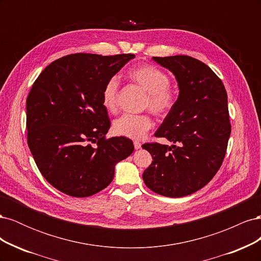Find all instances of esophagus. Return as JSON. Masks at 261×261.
<instances>
[{
	"label": "esophagus",
	"mask_w": 261,
	"mask_h": 261,
	"mask_svg": "<svg viewBox=\"0 0 261 261\" xmlns=\"http://www.w3.org/2000/svg\"><path fill=\"white\" fill-rule=\"evenodd\" d=\"M134 147H135L136 150H138L141 148V144L139 143V141H134Z\"/></svg>",
	"instance_id": "esophagus-1"
}]
</instances>
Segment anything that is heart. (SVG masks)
<instances>
[{"instance_id":"1","label":"heart","mask_w":261,"mask_h":261,"mask_svg":"<svg viewBox=\"0 0 261 261\" xmlns=\"http://www.w3.org/2000/svg\"><path fill=\"white\" fill-rule=\"evenodd\" d=\"M127 77L146 91L143 108L149 109L155 116H168L175 107L177 93L170 84L169 75L153 65L143 64L128 70ZM118 81L115 77L106 83L101 93L102 106L108 112H115L117 109ZM153 121L148 113L125 114L113 122L112 129L117 136L130 139H141L152 128Z\"/></svg>"}]
</instances>
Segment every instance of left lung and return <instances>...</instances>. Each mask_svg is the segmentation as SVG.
Listing matches in <instances>:
<instances>
[{
	"label": "left lung",
	"instance_id": "1",
	"mask_svg": "<svg viewBox=\"0 0 261 261\" xmlns=\"http://www.w3.org/2000/svg\"><path fill=\"white\" fill-rule=\"evenodd\" d=\"M152 59L175 75L179 94L154 135L174 145H143L153 160L143 178L152 192L176 198L199 191L222 165L231 134L227 93L199 60L187 55Z\"/></svg>",
	"mask_w": 261,
	"mask_h": 261
}]
</instances>
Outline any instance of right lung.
Segmentation results:
<instances>
[{
  "label": "right lung",
  "mask_w": 261,
  "mask_h": 261,
  "mask_svg": "<svg viewBox=\"0 0 261 261\" xmlns=\"http://www.w3.org/2000/svg\"><path fill=\"white\" fill-rule=\"evenodd\" d=\"M134 54L75 53L55 60L27 97V143L39 171L68 196L105 189L117 162L134 151L126 137L107 138L111 122L101 93Z\"/></svg>",
  "instance_id": "obj_1"
}]
</instances>
